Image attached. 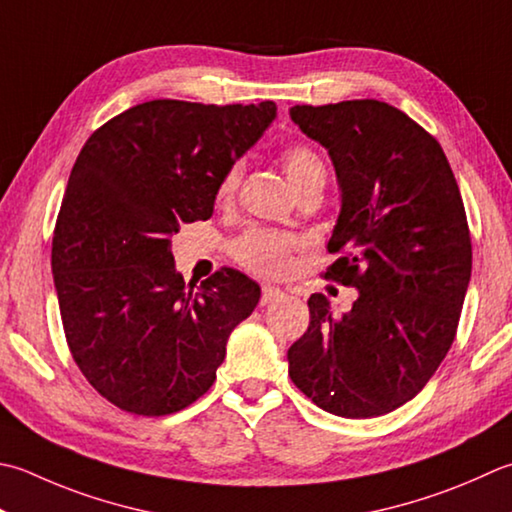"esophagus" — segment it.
<instances>
[{
  "label": "esophagus",
  "instance_id": "34e87169",
  "mask_svg": "<svg viewBox=\"0 0 512 512\" xmlns=\"http://www.w3.org/2000/svg\"><path fill=\"white\" fill-rule=\"evenodd\" d=\"M284 297V293L279 288H275V286H264L262 288V299H259V304L262 306H266V304H273V302H277V299H282Z\"/></svg>",
  "mask_w": 512,
  "mask_h": 512
}]
</instances>
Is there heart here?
Wrapping results in <instances>:
<instances>
[{
    "instance_id": "1",
    "label": "heart",
    "mask_w": 512,
    "mask_h": 512,
    "mask_svg": "<svg viewBox=\"0 0 512 512\" xmlns=\"http://www.w3.org/2000/svg\"><path fill=\"white\" fill-rule=\"evenodd\" d=\"M282 162L286 168V175L290 184L302 193L306 188L324 186L326 182V168L322 157H319L313 148L306 144H293L284 150ZM242 182V166H230L222 182L217 188V202H230L235 190ZM293 239L284 233L268 228H250L244 235H239L233 242V257L237 264L253 270L257 275L264 277H277L284 275L290 266V253H293Z\"/></svg>"
}]
</instances>
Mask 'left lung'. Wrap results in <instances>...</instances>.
Instances as JSON below:
<instances>
[{
  "label": "left lung",
  "instance_id": "8db88e82",
  "mask_svg": "<svg viewBox=\"0 0 512 512\" xmlns=\"http://www.w3.org/2000/svg\"><path fill=\"white\" fill-rule=\"evenodd\" d=\"M290 119L333 159L342 210L324 277L359 290L342 317L310 295L288 348L306 397L348 419L386 415L435 375L453 344L473 268L462 193L437 139L377 99L293 106Z\"/></svg>",
  "mask_w": 512,
  "mask_h": 512
}]
</instances>
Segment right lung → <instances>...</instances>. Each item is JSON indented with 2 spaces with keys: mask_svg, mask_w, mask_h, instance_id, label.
Instances as JSON below:
<instances>
[{
  "mask_svg": "<svg viewBox=\"0 0 512 512\" xmlns=\"http://www.w3.org/2000/svg\"><path fill=\"white\" fill-rule=\"evenodd\" d=\"M275 115V102L153 99L97 128L70 170L53 235L59 313L88 384L126 413L197 402L255 310L262 293L239 270L186 286L170 237L213 215L224 173Z\"/></svg>",
  "mask_w": 512,
  "mask_h": 512,
  "instance_id": "obj_1",
  "label": "right lung"
}]
</instances>
